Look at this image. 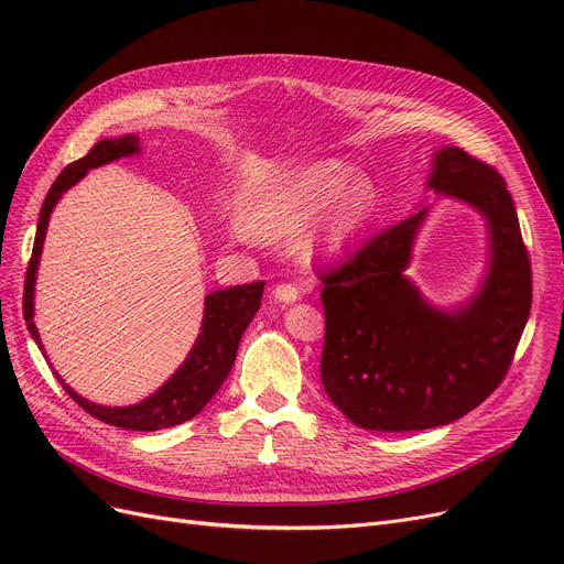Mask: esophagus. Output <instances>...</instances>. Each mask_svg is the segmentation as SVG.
Masks as SVG:
<instances>
[{
  "instance_id": "esophagus-1",
  "label": "esophagus",
  "mask_w": 564,
  "mask_h": 564,
  "mask_svg": "<svg viewBox=\"0 0 564 564\" xmlns=\"http://www.w3.org/2000/svg\"><path fill=\"white\" fill-rule=\"evenodd\" d=\"M272 296L280 303H294L299 299V289L294 284H278L272 289Z\"/></svg>"
}]
</instances>
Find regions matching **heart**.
<instances>
[{
	"mask_svg": "<svg viewBox=\"0 0 564 564\" xmlns=\"http://www.w3.org/2000/svg\"><path fill=\"white\" fill-rule=\"evenodd\" d=\"M357 169L340 160H319L292 169L263 185L242 204L230 232L237 240L284 245L296 240L303 261L344 249L377 212V195Z\"/></svg>",
	"mask_w": 564,
	"mask_h": 564,
	"instance_id": "heart-1",
	"label": "heart"
}]
</instances>
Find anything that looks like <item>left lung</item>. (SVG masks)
<instances>
[{
	"label": "left lung",
	"mask_w": 564,
	"mask_h": 564,
	"mask_svg": "<svg viewBox=\"0 0 564 564\" xmlns=\"http://www.w3.org/2000/svg\"><path fill=\"white\" fill-rule=\"evenodd\" d=\"M425 191L466 203L486 220L488 261L470 297L437 306L405 275L434 202L322 275V386L367 431H425L468 414L501 383L532 308L516 204L497 169L442 145Z\"/></svg>",
	"instance_id": "8db88e82"
}]
</instances>
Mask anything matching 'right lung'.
<instances>
[{
  "instance_id": "obj_1",
  "label": "right lung",
  "mask_w": 564,
  "mask_h": 564,
  "mask_svg": "<svg viewBox=\"0 0 564 564\" xmlns=\"http://www.w3.org/2000/svg\"><path fill=\"white\" fill-rule=\"evenodd\" d=\"M133 155H141V139L135 133L98 141L89 150L87 158L65 166L61 176L54 181V185H51V191L46 193V199L40 212L35 247H32V259L28 265L25 294H23V315H25L28 332L32 338H35V344L40 346L42 352H44V346L35 324V284H37V268L42 259V247H44L51 212H54L63 193L70 191L73 185H77L91 172V169L117 162L122 158H133ZM263 286L265 282H253V284H240L230 289H216V292L204 296L202 327L191 352L185 355V360L172 377H169L155 392H150L145 400L135 404L108 406V404L91 402L87 398H82L77 390H73L70 383H65L61 379V373L54 369V365H51V369H54L56 379L65 388L67 395H70L84 412H89L98 421L117 425V429H124V431H143V433L172 429V425L185 423L193 416H197L216 395L220 383L228 379L235 355H237V346H240V338L249 327L253 315L261 308Z\"/></svg>"
}]
</instances>
